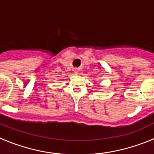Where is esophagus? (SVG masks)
Returning a JSON list of instances; mask_svg holds the SVG:
<instances>
[{"mask_svg":"<svg viewBox=\"0 0 154 154\" xmlns=\"http://www.w3.org/2000/svg\"><path fill=\"white\" fill-rule=\"evenodd\" d=\"M73 72H74L75 74H78V72H79V69L78 68H74V69H73Z\"/></svg>","mask_w":154,"mask_h":154,"instance_id":"1","label":"esophagus"}]
</instances>
